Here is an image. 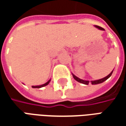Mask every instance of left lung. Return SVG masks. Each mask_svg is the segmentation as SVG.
I'll return each instance as SVG.
<instances>
[{
  "label": "left lung",
  "mask_w": 126,
  "mask_h": 126,
  "mask_svg": "<svg viewBox=\"0 0 126 126\" xmlns=\"http://www.w3.org/2000/svg\"><path fill=\"white\" fill-rule=\"evenodd\" d=\"M96 28H98L99 30H104V29L103 28H101V27H100V26H94ZM113 70L111 71L110 74H109L107 76L105 77V78H102V79H98V80H94V81H91V83H92V84H100V83H102V82H105V80H107V79H108L109 77H111V76L112 75V74H113ZM73 77H74V78L76 81H78V82H80V83H82V84H86L88 85V84H89V81H86V80H83V79H79V78H78V77H76L75 75H74L73 74Z\"/></svg>",
  "instance_id": "left-lung-1"
}]
</instances>
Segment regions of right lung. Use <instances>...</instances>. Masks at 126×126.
I'll use <instances>...</instances> for the list:
<instances>
[{"label":"right lung","instance_id":"obj_1","mask_svg":"<svg viewBox=\"0 0 126 126\" xmlns=\"http://www.w3.org/2000/svg\"><path fill=\"white\" fill-rule=\"evenodd\" d=\"M50 82V80H48V82H47V83H45V84H44L40 85V86H32V88H40L44 87V86H47V85Z\"/></svg>","mask_w":126,"mask_h":126}]
</instances>
